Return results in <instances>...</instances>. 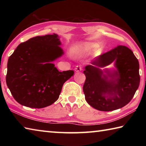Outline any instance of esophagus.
<instances>
[{
  "mask_svg": "<svg viewBox=\"0 0 146 146\" xmlns=\"http://www.w3.org/2000/svg\"><path fill=\"white\" fill-rule=\"evenodd\" d=\"M82 70V68L80 66H76L75 68V71L76 72H79V71H81Z\"/></svg>",
  "mask_w": 146,
  "mask_h": 146,
  "instance_id": "34e87169",
  "label": "esophagus"
}]
</instances>
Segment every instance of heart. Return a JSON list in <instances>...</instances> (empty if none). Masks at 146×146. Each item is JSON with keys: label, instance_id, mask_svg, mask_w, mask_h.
Instances as JSON below:
<instances>
[{"label": "heart", "instance_id": "heart-1", "mask_svg": "<svg viewBox=\"0 0 146 146\" xmlns=\"http://www.w3.org/2000/svg\"><path fill=\"white\" fill-rule=\"evenodd\" d=\"M97 48V44L90 42H84L79 44L74 48V52L79 56L90 55Z\"/></svg>", "mask_w": 146, "mask_h": 146}]
</instances>
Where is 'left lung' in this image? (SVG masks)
<instances>
[{
  "mask_svg": "<svg viewBox=\"0 0 146 146\" xmlns=\"http://www.w3.org/2000/svg\"><path fill=\"white\" fill-rule=\"evenodd\" d=\"M115 61L116 70H102ZM85 67L83 86L87 102L96 110L110 111L129 103L140 84L139 62L126 46H118L96 58Z\"/></svg>",
  "mask_w": 146,
  "mask_h": 146,
  "instance_id": "1",
  "label": "left lung"
}]
</instances>
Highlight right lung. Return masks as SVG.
Here are the masks:
<instances>
[{"instance_id":"add662e5","label":"right lung","mask_w":146,"mask_h":146,"mask_svg":"<svg viewBox=\"0 0 146 146\" xmlns=\"http://www.w3.org/2000/svg\"><path fill=\"white\" fill-rule=\"evenodd\" d=\"M58 35L33 37L17 46L8 61L6 84L17 102L43 108L57 100L73 70L59 71L53 62L64 51Z\"/></svg>"}]
</instances>
